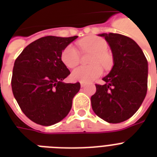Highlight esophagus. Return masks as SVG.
Instances as JSON below:
<instances>
[{
    "label": "esophagus",
    "instance_id": "1",
    "mask_svg": "<svg viewBox=\"0 0 157 157\" xmlns=\"http://www.w3.org/2000/svg\"><path fill=\"white\" fill-rule=\"evenodd\" d=\"M86 86V84L83 83V82H81V87H84V86Z\"/></svg>",
    "mask_w": 157,
    "mask_h": 157
}]
</instances>
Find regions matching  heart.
Segmentation results:
<instances>
[{
  "label": "heart",
  "mask_w": 157,
  "mask_h": 157,
  "mask_svg": "<svg viewBox=\"0 0 157 157\" xmlns=\"http://www.w3.org/2000/svg\"><path fill=\"white\" fill-rule=\"evenodd\" d=\"M78 45L83 50L93 52L90 66H81L76 68L71 73L73 81L83 83L91 82L103 73V68L100 66L108 68L112 66V58L106 51L107 44L104 39L96 36H89L81 39ZM61 60L69 68H73L80 62V54L73 45H68L61 53Z\"/></svg>",
  "instance_id": "heart-1"
}]
</instances>
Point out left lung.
I'll list each match as a JSON object with an SVG mask.
<instances>
[{
    "label": "left lung",
    "mask_w": 157,
    "mask_h": 157,
    "mask_svg": "<svg viewBox=\"0 0 157 157\" xmlns=\"http://www.w3.org/2000/svg\"><path fill=\"white\" fill-rule=\"evenodd\" d=\"M113 57V66L103 78L105 84L95 85L91 97L92 109L108 123H121L138 111L147 90L148 64L142 49L134 40L117 33H102Z\"/></svg>",
    "instance_id": "1"
}]
</instances>
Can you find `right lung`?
<instances>
[{
    "instance_id": "1",
    "label": "right lung",
    "mask_w": 157,
    "mask_h": 157,
    "mask_svg": "<svg viewBox=\"0 0 157 157\" xmlns=\"http://www.w3.org/2000/svg\"><path fill=\"white\" fill-rule=\"evenodd\" d=\"M77 37H41L29 44L14 62L13 96L23 113L36 124H56L71 110L81 85L63 82L70 71L62 62L61 53Z\"/></svg>"
}]
</instances>
